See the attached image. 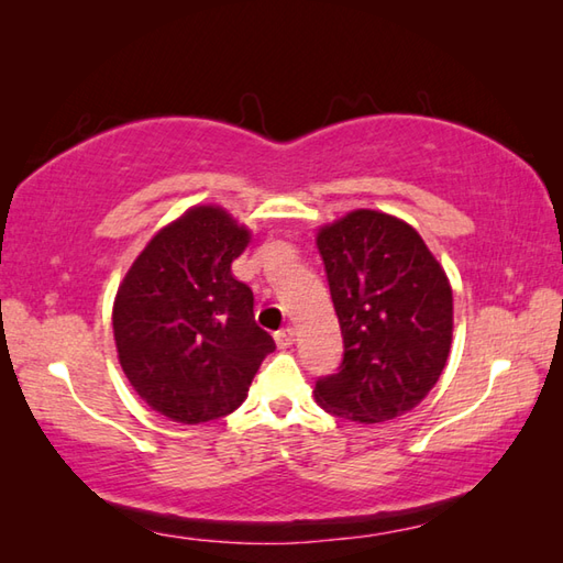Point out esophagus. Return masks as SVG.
<instances>
[{"label":"esophagus","mask_w":563,"mask_h":563,"mask_svg":"<svg viewBox=\"0 0 563 563\" xmlns=\"http://www.w3.org/2000/svg\"><path fill=\"white\" fill-rule=\"evenodd\" d=\"M275 343H278V349H290L295 343V329L285 327L280 331H275Z\"/></svg>","instance_id":"esophagus-1"}]
</instances>
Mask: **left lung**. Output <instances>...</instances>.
I'll list each match as a JSON object with an SVG mask.
<instances>
[{"instance_id":"obj_1","label":"left lung","mask_w":563,"mask_h":563,"mask_svg":"<svg viewBox=\"0 0 563 563\" xmlns=\"http://www.w3.org/2000/svg\"><path fill=\"white\" fill-rule=\"evenodd\" d=\"M336 309L343 361L319 377L321 409L385 423L435 387L452 343V288L411 224L353 210L317 234Z\"/></svg>"}]
</instances>
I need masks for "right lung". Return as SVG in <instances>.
Returning a JSON list of instances; mask_svg holds the SVG:
<instances>
[{
  "mask_svg": "<svg viewBox=\"0 0 563 563\" xmlns=\"http://www.w3.org/2000/svg\"><path fill=\"white\" fill-rule=\"evenodd\" d=\"M249 239L222 208H190L152 236L118 288V361L140 399L172 421L232 413L275 351L254 292L232 275Z\"/></svg>",
  "mask_w": 563,
  "mask_h": 563,
  "instance_id": "obj_1",
  "label": "right lung"
}]
</instances>
